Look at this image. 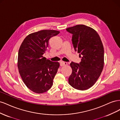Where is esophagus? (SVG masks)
Segmentation results:
<instances>
[{"label":"esophagus","mask_w":120,"mask_h":120,"mask_svg":"<svg viewBox=\"0 0 120 120\" xmlns=\"http://www.w3.org/2000/svg\"><path fill=\"white\" fill-rule=\"evenodd\" d=\"M67 64H68L67 63L65 62V61H60V66H61V67L66 66V65H67Z\"/></svg>","instance_id":"1"}]
</instances>
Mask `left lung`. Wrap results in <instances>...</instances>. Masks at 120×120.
<instances>
[{"instance_id":"obj_1","label":"left lung","mask_w":120,"mask_h":120,"mask_svg":"<svg viewBox=\"0 0 120 120\" xmlns=\"http://www.w3.org/2000/svg\"><path fill=\"white\" fill-rule=\"evenodd\" d=\"M72 34V43L82 57L79 64L71 62L72 73L68 82L74 88L86 90L99 79L104 64V49L100 36L94 29L79 24L66 29Z\"/></svg>"}]
</instances>
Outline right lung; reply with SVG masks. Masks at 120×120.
<instances>
[{
	"label": "right lung",
	"mask_w": 120,
	"mask_h": 120,
	"mask_svg": "<svg viewBox=\"0 0 120 120\" xmlns=\"http://www.w3.org/2000/svg\"><path fill=\"white\" fill-rule=\"evenodd\" d=\"M60 31L42 30L27 35L18 53V68L22 80L32 92L41 94L51 88L60 66L58 62L46 60L43 54L49 39Z\"/></svg>",
	"instance_id": "obj_1"
}]
</instances>
